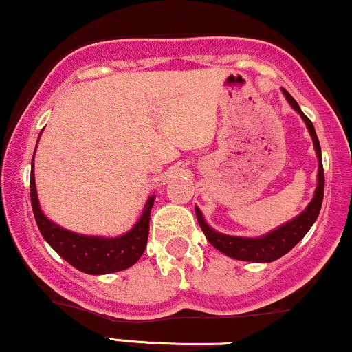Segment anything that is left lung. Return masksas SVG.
Returning a JSON list of instances; mask_svg holds the SVG:
<instances>
[{
	"instance_id": "left-lung-1",
	"label": "left lung",
	"mask_w": 352,
	"mask_h": 352,
	"mask_svg": "<svg viewBox=\"0 0 352 352\" xmlns=\"http://www.w3.org/2000/svg\"><path fill=\"white\" fill-rule=\"evenodd\" d=\"M287 100L292 105L294 109L300 114L304 119L305 126H307L309 132L312 135L314 147H316L317 160H319V173H317V188L314 192L312 201L309 203V206L305 208L304 213H300L296 220L289 221L287 225H282L280 228L274 230L272 233H268L265 236L260 238H241V236H230L223 235V233L214 232L213 228L206 225V221L203 220L201 211L196 208V218H198L199 226H201L203 233L208 238L211 245L214 248H218L225 255L232 256L236 260H245V262H274V260L280 258L282 255H285L287 252L292 250L294 247L305 236V233L311 230L314 221L319 217L320 206H322L324 199V168H322V156H320V144L319 139H317L316 129H314L311 119L300 111L298 104L290 96L287 90H283Z\"/></svg>"
}]
</instances>
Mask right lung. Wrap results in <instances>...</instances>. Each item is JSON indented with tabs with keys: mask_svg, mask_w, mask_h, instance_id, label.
<instances>
[{
	"mask_svg": "<svg viewBox=\"0 0 352 352\" xmlns=\"http://www.w3.org/2000/svg\"><path fill=\"white\" fill-rule=\"evenodd\" d=\"M30 198H32L33 214H35L41 235L62 258H65L70 265L78 268L80 272L90 275H104L126 270V268L134 265L146 250L154 196L147 199L144 211H142L141 218L135 223L134 228L119 238L78 235V233L63 230L62 226L48 220L43 211L40 210L35 175H33V162L32 176H30Z\"/></svg>",
	"mask_w": 352,
	"mask_h": 352,
	"instance_id": "1",
	"label": "right lung"
}]
</instances>
